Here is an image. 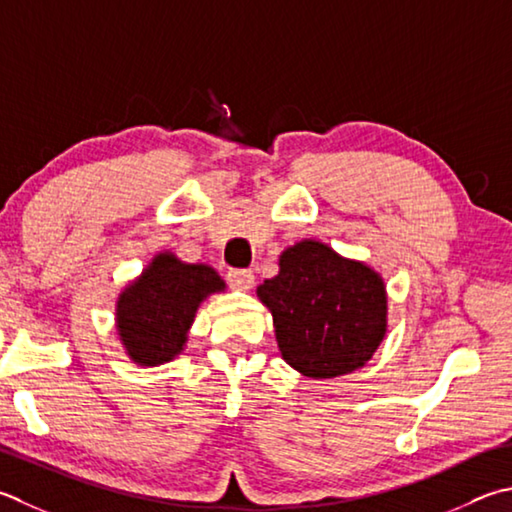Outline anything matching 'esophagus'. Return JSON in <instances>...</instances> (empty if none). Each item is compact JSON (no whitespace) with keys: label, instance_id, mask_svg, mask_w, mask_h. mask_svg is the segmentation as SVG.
<instances>
[{"label":"esophagus","instance_id":"obj_1","mask_svg":"<svg viewBox=\"0 0 512 512\" xmlns=\"http://www.w3.org/2000/svg\"><path fill=\"white\" fill-rule=\"evenodd\" d=\"M228 282L232 288H239V291H248L255 284V275L250 268H230L228 271Z\"/></svg>","mask_w":512,"mask_h":512}]
</instances>
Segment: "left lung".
Listing matches in <instances>:
<instances>
[{
    "label": "left lung",
    "instance_id": "8db88e82",
    "mask_svg": "<svg viewBox=\"0 0 512 512\" xmlns=\"http://www.w3.org/2000/svg\"><path fill=\"white\" fill-rule=\"evenodd\" d=\"M257 297L273 313L282 358L309 378L356 371L387 329L380 275L313 239L284 250L280 273L257 286Z\"/></svg>",
    "mask_w": 512,
    "mask_h": 512
}]
</instances>
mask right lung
Listing matches in <instances>:
<instances>
[{
	"label": "right lung",
	"instance_id": "obj_1",
	"mask_svg": "<svg viewBox=\"0 0 512 512\" xmlns=\"http://www.w3.org/2000/svg\"><path fill=\"white\" fill-rule=\"evenodd\" d=\"M221 288L226 284L210 266L156 255L118 297V333L132 360L145 367L170 362L183 349L199 304Z\"/></svg>",
	"mask_w": 512,
	"mask_h": 512
}]
</instances>
